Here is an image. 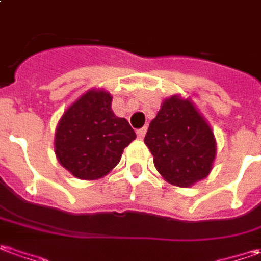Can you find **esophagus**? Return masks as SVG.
Segmentation results:
<instances>
[{
    "label": "esophagus",
    "mask_w": 261,
    "mask_h": 261,
    "mask_svg": "<svg viewBox=\"0 0 261 261\" xmlns=\"http://www.w3.org/2000/svg\"><path fill=\"white\" fill-rule=\"evenodd\" d=\"M144 136H146V128H140V130H137V137H139V139H144Z\"/></svg>",
    "instance_id": "obj_1"
}]
</instances>
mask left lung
Wrapping results in <instances>:
<instances>
[{
  "label": "left lung",
  "mask_w": 261,
  "mask_h": 261,
  "mask_svg": "<svg viewBox=\"0 0 261 261\" xmlns=\"http://www.w3.org/2000/svg\"><path fill=\"white\" fill-rule=\"evenodd\" d=\"M144 143L162 177L170 185L189 188L210 175L217 143L210 124L192 101L166 98L148 125Z\"/></svg>",
  "instance_id": "1"
}]
</instances>
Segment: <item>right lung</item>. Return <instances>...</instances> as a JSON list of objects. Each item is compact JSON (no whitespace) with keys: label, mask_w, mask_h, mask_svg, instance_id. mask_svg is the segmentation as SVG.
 I'll use <instances>...</instances> for the list:
<instances>
[{"label":"right lung","mask_w":261,"mask_h":261,"mask_svg":"<svg viewBox=\"0 0 261 261\" xmlns=\"http://www.w3.org/2000/svg\"><path fill=\"white\" fill-rule=\"evenodd\" d=\"M111 102L110 92L91 89L59 120L55 153L59 163L77 179L95 180L110 173L136 139L128 121L113 113Z\"/></svg>","instance_id":"1"}]
</instances>
